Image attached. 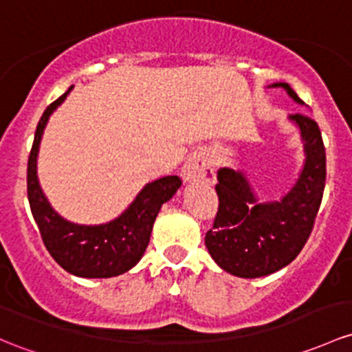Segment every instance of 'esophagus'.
<instances>
[{"label": "esophagus", "instance_id": "esophagus-1", "mask_svg": "<svg viewBox=\"0 0 352 352\" xmlns=\"http://www.w3.org/2000/svg\"><path fill=\"white\" fill-rule=\"evenodd\" d=\"M184 182H212L214 180V168L210 165V158L207 157L204 151H195L194 155L188 157L186 165L182 166Z\"/></svg>", "mask_w": 352, "mask_h": 352}]
</instances>
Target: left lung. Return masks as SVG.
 <instances>
[{"mask_svg": "<svg viewBox=\"0 0 352 352\" xmlns=\"http://www.w3.org/2000/svg\"><path fill=\"white\" fill-rule=\"evenodd\" d=\"M283 87L297 104L305 106L287 82ZM300 129L305 162L294 187L280 201H260L244 172L224 166L217 172L219 197L214 228L207 231L206 248L224 272L241 278H260L290 265L312 232L325 187V148L312 118L292 114Z\"/></svg>", "mask_w": 352, "mask_h": 352, "instance_id": "obj_1", "label": "left lung"}]
</instances>
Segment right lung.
I'll return each instance as SVG.
<instances>
[{"mask_svg": "<svg viewBox=\"0 0 352 352\" xmlns=\"http://www.w3.org/2000/svg\"><path fill=\"white\" fill-rule=\"evenodd\" d=\"M70 91L72 86L43 111L36 126L27 172L30 209L43 244L65 272L82 278H111L123 275L142 260L162 206L175 195L182 180L177 175H168L146 184L126 210L104 224H76L55 212L40 187L36 158L49 118Z\"/></svg>", "mask_w": 352, "mask_h": 352, "instance_id": "obj_1", "label": "right lung"}]
</instances>
